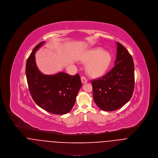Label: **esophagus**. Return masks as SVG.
Returning a JSON list of instances; mask_svg holds the SVG:
<instances>
[{
	"label": "esophagus",
	"mask_w": 158,
	"mask_h": 158,
	"mask_svg": "<svg viewBox=\"0 0 158 158\" xmlns=\"http://www.w3.org/2000/svg\"><path fill=\"white\" fill-rule=\"evenodd\" d=\"M81 81H82V84H85V83H87V82H88L87 79L84 76L81 77Z\"/></svg>",
	"instance_id": "esophagus-1"
}]
</instances>
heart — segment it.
<instances>
[{"label": "heart", "instance_id": "heart-1", "mask_svg": "<svg viewBox=\"0 0 158 158\" xmlns=\"http://www.w3.org/2000/svg\"><path fill=\"white\" fill-rule=\"evenodd\" d=\"M83 63H88L87 69L89 74L93 76L102 74L110 62V55L101 48H97L86 52L81 59Z\"/></svg>", "mask_w": 158, "mask_h": 158}]
</instances>
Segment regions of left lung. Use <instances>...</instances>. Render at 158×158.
Listing matches in <instances>:
<instances>
[{
  "label": "left lung",
  "mask_w": 158,
  "mask_h": 158,
  "mask_svg": "<svg viewBox=\"0 0 158 158\" xmlns=\"http://www.w3.org/2000/svg\"><path fill=\"white\" fill-rule=\"evenodd\" d=\"M117 58L114 68L104 76L92 80L96 104L102 110L113 111L131 99L134 89V64L126 48L117 42Z\"/></svg>",
  "instance_id": "obj_1"
}]
</instances>
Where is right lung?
<instances>
[{"mask_svg": "<svg viewBox=\"0 0 158 158\" xmlns=\"http://www.w3.org/2000/svg\"><path fill=\"white\" fill-rule=\"evenodd\" d=\"M44 43H40L27 60L26 74L30 94L35 102L43 109L54 114L63 115L73 108L82 86L78 74L71 76L63 72L44 75L35 62L36 51Z\"/></svg>", "mask_w": 158, "mask_h": 158, "instance_id": "obj_1", "label": "right lung"}]
</instances>
